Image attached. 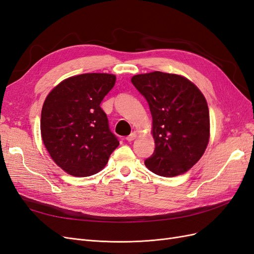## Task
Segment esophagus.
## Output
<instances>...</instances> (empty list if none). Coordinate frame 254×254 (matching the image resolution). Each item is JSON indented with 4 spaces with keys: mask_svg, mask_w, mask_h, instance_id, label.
<instances>
[{
    "mask_svg": "<svg viewBox=\"0 0 254 254\" xmlns=\"http://www.w3.org/2000/svg\"><path fill=\"white\" fill-rule=\"evenodd\" d=\"M136 137V133L135 132H132V133H130L127 137H126V140L128 141V142H132L134 139Z\"/></svg>",
    "mask_w": 254,
    "mask_h": 254,
    "instance_id": "34e87169",
    "label": "esophagus"
}]
</instances>
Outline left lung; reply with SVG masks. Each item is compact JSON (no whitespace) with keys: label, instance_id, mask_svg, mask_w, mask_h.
<instances>
[{"label":"left lung","instance_id":"left-lung-1","mask_svg":"<svg viewBox=\"0 0 254 254\" xmlns=\"http://www.w3.org/2000/svg\"><path fill=\"white\" fill-rule=\"evenodd\" d=\"M131 82L152 117L156 147L145 165L162 177L188 172L209 143L210 115L203 94L183 76L158 71L134 75Z\"/></svg>","mask_w":254,"mask_h":254}]
</instances>
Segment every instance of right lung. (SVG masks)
Listing matches in <instances>:
<instances>
[{
  "label": "right lung",
  "instance_id": "obj_1",
  "mask_svg": "<svg viewBox=\"0 0 254 254\" xmlns=\"http://www.w3.org/2000/svg\"><path fill=\"white\" fill-rule=\"evenodd\" d=\"M106 73L81 74L61 81L45 98L41 135L59 167L76 177H87L105 167L120 145L101 108L115 83Z\"/></svg>",
  "mask_w": 254,
  "mask_h": 254
}]
</instances>
